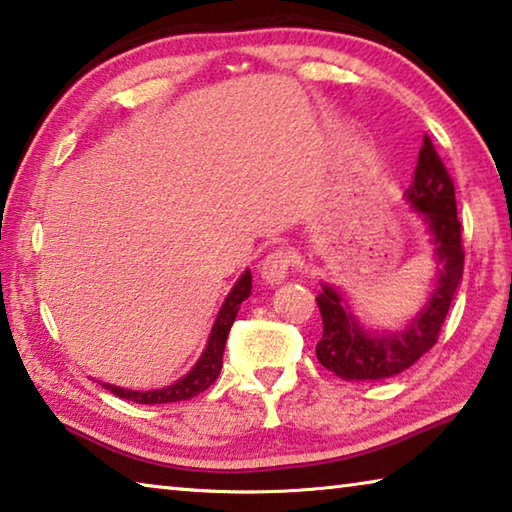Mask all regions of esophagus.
<instances>
[{
    "instance_id": "1",
    "label": "esophagus",
    "mask_w": 512,
    "mask_h": 512,
    "mask_svg": "<svg viewBox=\"0 0 512 512\" xmlns=\"http://www.w3.org/2000/svg\"><path fill=\"white\" fill-rule=\"evenodd\" d=\"M289 268H291V253H289V250L287 248H275L262 259V264H259V273H262L266 282L277 284L289 275Z\"/></svg>"
}]
</instances>
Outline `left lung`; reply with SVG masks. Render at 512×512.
<instances>
[{
    "label": "left lung",
    "mask_w": 512,
    "mask_h": 512,
    "mask_svg": "<svg viewBox=\"0 0 512 512\" xmlns=\"http://www.w3.org/2000/svg\"><path fill=\"white\" fill-rule=\"evenodd\" d=\"M415 210L424 214L429 223L440 277L429 305L420 311L409 329L393 336H368L357 320L341 305V296L332 287H323L316 296L320 316H323V336L316 343V357L327 370L345 381L386 379L413 366L424 352L438 341L447 311L452 307L458 282L463 277L465 250L461 239V221L456 216L454 180L433 146L431 137L424 135L413 185L406 189Z\"/></svg>",
    "instance_id": "8db88e82"
}]
</instances>
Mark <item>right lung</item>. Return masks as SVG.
<instances>
[{"label": "right lung", "instance_id": "right-lung-1", "mask_svg": "<svg viewBox=\"0 0 512 512\" xmlns=\"http://www.w3.org/2000/svg\"><path fill=\"white\" fill-rule=\"evenodd\" d=\"M250 287H253V280H250V271H246L239 277L235 289L230 291V296L225 298L219 316H216V323L212 327L210 341H207L203 357L198 359L192 372H189V375H185L180 381H176V384L160 388V391H146V393L124 391V388H117L110 384H103V388H108L110 393H115L117 397H121V400L137 402V404H173V402L189 400V397H196L203 391H207V388H210L216 381V377H219L221 366H223L225 341H228L230 327H232V323H235L241 302L250 296Z\"/></svg>", "mask_w": 512, "mask_h": 512}]
</instances>
